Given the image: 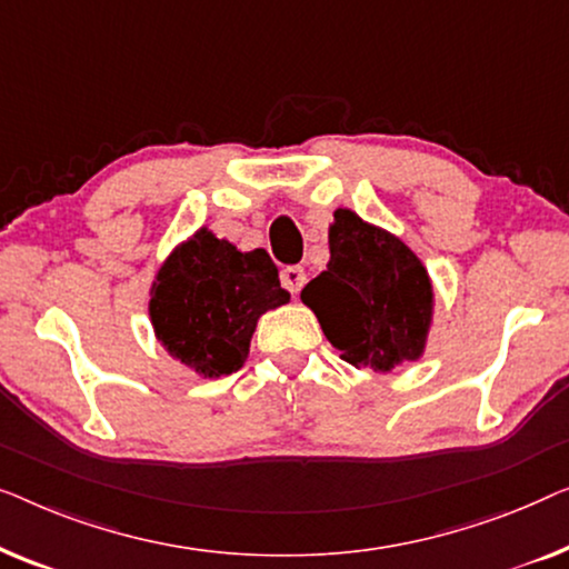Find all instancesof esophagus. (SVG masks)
<instances>
[{
	"label": "esophagus",
	"instance_id": "1",
	"mask_svg": "<svg viewBox=\"0 0 569 569\" xmlns=\"http://www.w3.org/2000/svg\"><path fill=\"white\" fill-rule=\"evenodd\" d=\"M281 283L283 288H288L291 293H299L303 283H307V270L301 266H288L281 270Z\"/></svg>",
	"mask_w": 569,
	"mask_h": 569
}]
</instances>
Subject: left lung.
<instances>
[{"instance_id": "8db88e82", "label": "left lung", "mask_w": 569, "mask_h": 569, "mask_svg": "<svg viewBox=\"0 0 569 569\" xmlns=\"http://www.w3.org/2000/svg\"><path fill=\"white\" fill-rule=\"evenodd\" d=\"M330 262L301 291L325 338L356 368L389 373L426 353L433 283L418 254L350 208L330 223Z\"/></svg>"}]
</instances>
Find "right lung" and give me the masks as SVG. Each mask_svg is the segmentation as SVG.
Instances as JSON below:
<instances>
[{
    "label": "right lung",
    "instance_id": "right-lung-1",
    "mask_svg": "<svg viewBox=\"0 0 569 569\" xmlns=\"http://www.w3.org/2000/svg\"><path fill=\"white\" fill-rule=\"evenodd\" d=\"M149 296L157 340L203 379L239 371L258 319L291 301L266 250L239 252L206 227L174 247Z\"/></svg>",
    "mask_w": 569,
    "mask_h": 569
}]
</instances>
